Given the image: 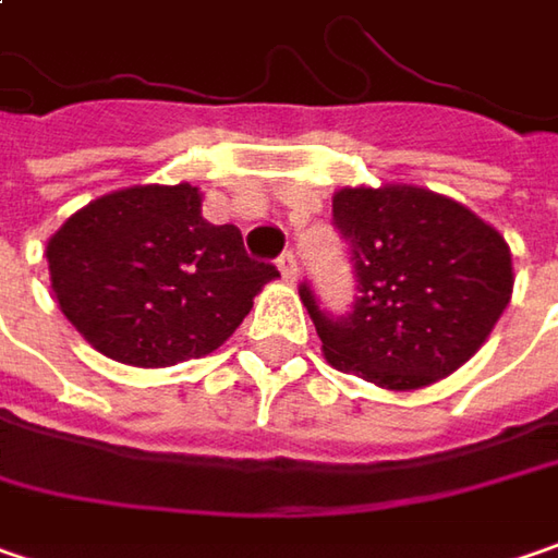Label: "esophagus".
Returning a JSON list of instances; mask_svg holds the SVG:
<instances>
[{
	"mask_svg": "<svg viewBox=\"0 0 558 558\" xmlns=\"http://www.w3.org/2000/svg\"><path fill=\"white\" fill-rule=\"evenodd\" d=\"M279 264V272L292 282L294 276H298V260H294V251H282V257L276 260Z\"/></svg>",
	"mask_w": 558,
	"mask_h": 558,
	"instance_id": "34e87169",
	"label": "esophagus"
}]
</instances>
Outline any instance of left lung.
<instances>
[{
    "label": "left lung",
    "mask_w": 558,
    "mask_h": 558,
    "mask_svg": "<svg viewBox=\"0 0 558 558\" xmlns=\"http://www.w3.org/2000/svg\"><path fill=\"white\" fill-rule=\"evenodd\" d=\"M332 226L349 244L357 294L349 314L298 286L336 371L383 389H421L487 342L512 298L506 238L468 207L411 184L342 187Z\"/></svg>",
    "instance_id": "obj_1"
}]
</instances>
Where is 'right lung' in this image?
Here are the masks:
<instances>
[{
  "mask_svg": "<svg viewBox=\"0 0 558 558\" xmlns=\"http://www.w3.org/2000/svg\"><path fill=\"white\" fill-rule=\"evenodd\" d=\"M46 260L74 329L131 367H172L219 349L279 276L247 257L235 226L201 216L191 184L99 197L49 238Z\"/></svg>",
  "mask_w": 558,
  "mask_h": 558,
  "instance_id": "1",
  "label": "right lung"
}]
</instances>
